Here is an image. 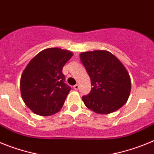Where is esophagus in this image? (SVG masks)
I'll list each match as a JSON object with an SVG mask.
<instances>
[{"label":"esophagus","mask_w":154,"mask_h":154,"mask_svg":"<svg viewBox=\"0 0 154 154\" xmlns=\"http://www.w3.org/2000/svg\"><path fill=\"white\" fill-rule=\"evenodd\" d=\"M73 88H74L75 90H78L79 88V85L78 84H76V85H75L74 86H73Z\"/></svg>","instance_id":"34e87169"}]
</instances>
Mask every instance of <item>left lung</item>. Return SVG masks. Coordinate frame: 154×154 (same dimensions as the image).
Instances as JSON below:
<instances>
[{
  "label": "left lung",
  "mask_w": 154,
  "mask_h": 154,
  "mask_svg": "<svg viewBox=\"0 0 154 154\" xmlns=\"http://www.w3.org/2000/svg\"><path fill=\"white\" fill-rule=\"evenodd\" d=\"M92 88L82 97L85 106L99 114L119 109L130 96L131 82L126 68L112 53L98 50L80 54Z\"/></svg>",
  "instance_id": "8db88e82"
}]
</instances>
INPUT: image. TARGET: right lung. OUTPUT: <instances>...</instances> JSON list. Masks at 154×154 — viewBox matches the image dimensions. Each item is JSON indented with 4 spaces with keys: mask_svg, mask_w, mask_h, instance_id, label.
I'll use <instances>...</instances> for the list:
<instances>
[{
    "mask_svg": "<svg viewBox=\"0 0 154 154\" xmlns=\"http://www.w3.org/2000/svg\"><path fill=\"white\" fill-rule=\"evenodd\" d=\"M72 56L67 50L50 48L39 52L27 65L20 83L21 96L35 113L51 116L63 106L71 87L65 83L62 69Z\"/></svg>",
    "mask_w": 154,
    "mask_h": 154,
    "instance_id": "1",
    "label": "right lung"
}]
</instances>
